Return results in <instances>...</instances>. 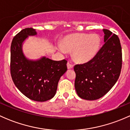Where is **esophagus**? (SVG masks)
<instances>
[{
    "mask_svg": "<svg viewBox=\"0 0 130 130\" xmlns=\"http://www.w3.org/2000/svg\"><path fill=\"white\" fill-rule=\"evenodd\" d=\"M67 65L68 69H72L73 68V65L70 62H68L67 64Z\"/></svg>",
    "mask_w": 130,
    "mask_h": 130,
    "instance_id": "obj_1",
    "label": "esophagus"
}]
</instances>
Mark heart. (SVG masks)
Wrapping results in <instances>:
<instances>
[{
  "label": "heart",
  "instance_id": "b5f03b06",
  "mask_svg": "<svg viewBox=\"0 0 130 130\" xmlns=\"http://www.w3.org/2000/svg\"><path fill=\"white\" fill-rule=\"evenodd\" d=\"M101 38L96 34L74 33L63 38L58 50L62 53L72 52L73 60L78 63H84L91 60L98 53Z\"/></svg>",
  "mask_w": 130,
  "mask_h": 130
}]
</instances>
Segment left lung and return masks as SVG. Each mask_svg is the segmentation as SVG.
Listing matches in <instances>:
<instances>
[{"label":"left lung","mask_w":130,"mask_h":130,"mask_svg":"<svg viewBox=\"0 0 130 130\" xmlns=\"http://www.w3.org/2000/svg\"><path fill=\"white\" fill-rule=\"evenodd\" d=\"M104 44L91 60L76 65L75 89L83 99L94 101L104 96L116 84L122 66V51L117 35L103 29Z\"/></svg>","instance_id":"1"}]
</instances>
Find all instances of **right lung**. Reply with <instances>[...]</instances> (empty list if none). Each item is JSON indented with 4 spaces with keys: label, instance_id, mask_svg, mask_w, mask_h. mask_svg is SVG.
<instances>
[{
    "label": "right lung",
    "instance_id": "add662e5",
    "mask_svg": "<svg viewBox=\"0 0 130 130\" xmlns=\"http://www.w3.org/2000/svg\"><path fill=\"white\" fill-rule=\"evenodd\" d=\"M37 35L36 29L26 28L13 38L10 46V73L14 84L31 100L44 102L52 99L60 77L67 70L65 60L54 61L46 57L31 60L25 56L23 43L29 36Z\"/></svg>",
    "mask_w": 130,
    "mask_h": 130
}]
</instances>
